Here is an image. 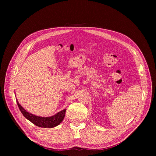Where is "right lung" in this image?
I'll use <instances>...</instances> for the list:
<instances>
[{
    "label": "right lung",
    "instance_id": "1",
    "mask_svg": "<svg viewBox=\"0 0 156 156\" xmlns=\"http://www.w3.org/2000/svg\"><path fill=\"white\" fill-rule=\"evenodd\" d=\"M17 103L21 113L27 119L30 121L34 125L41 127H44V128H51V127H54L59 125L62 122L65 116L66 111V109H64L56 113L54 116L50 117H41L34 115L27 112L19 103L17 100Z\"/></svg>",
    "mask_w": 156,
    "mask_h": 156
}]
</instances>
